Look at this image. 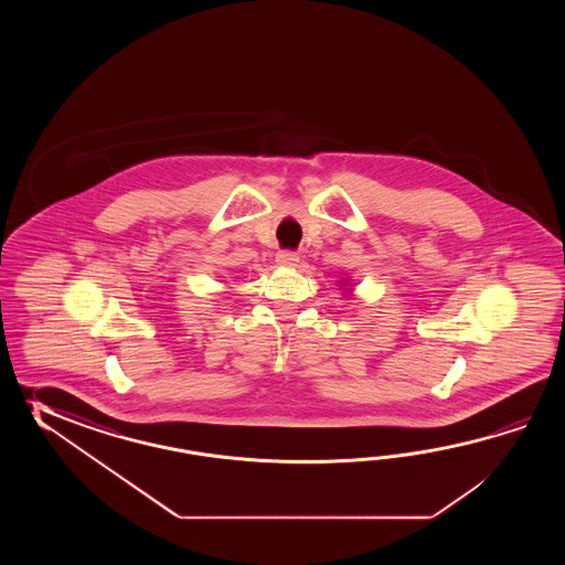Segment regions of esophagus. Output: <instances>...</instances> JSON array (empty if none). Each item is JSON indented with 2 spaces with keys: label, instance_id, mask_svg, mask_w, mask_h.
Wrapping results in <instances>:
<instances>
[{
  "label": "esophagus",
  "instance_id": "esophagus-1",
  "mask_svg": "<svg viewBox=\"0 0 565 565\" xmlns=\"http://www.w3.org/2000/svg\"><path fill=\"white\" fill-rule=\"evenodd\" d=\"M277 263L280 266H297L299 263V254L290 253V250H280L277 254Z\"/></svg>",
  "mask_w": 565,
  "mask_h": 565
}]
</instances>
